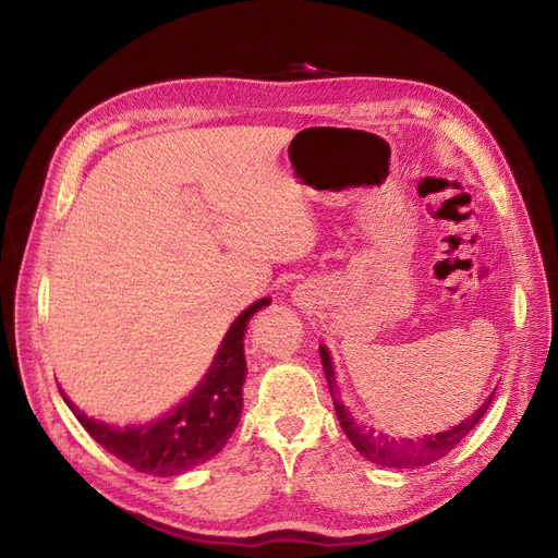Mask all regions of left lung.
Masks as SVG:
<instances>
[{"label":"left lung","mask_w":558,"mask_h":558,"mask_svg":"<svg viewBox=\"0 0 558 558\" xmlns=\"http://www.w3.org/2000/svg\"><path fill=\"white\" fill-rule=\"evenodd\" d=\"M320 361H323V369H325V379L329 386V395L333 401V408H337V417L341 422L343 433L350 437V441L354 444V449L369 462L381 464V466H392V469H417V466H426L439 458L447 456L449 451H453L458 444L469 435L471 428H475V424L485 417V413L489 411V403L494 399L496 392H492L487 397V401L482 403L473 415H469L462 424L451 426L449 430L444 433H435V435H424L417 439H408V437H395L388 433L377 430L375 426L363 424L359 420L352 417V413L341 403L339 399V386H337V377H333V365L329 359V352L325 345H320Z\"/></svg>","instance_id":"1"}]
</instances>
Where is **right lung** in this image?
<instances>
[{
    "label": "right lung",
    "mask_w": 558,
    "mask_h": 558,
    "mask_svg": "<svg viewBox=\"0 0 558 558\" xmlns=\"http://www.w3.org/2000/svg\"><path fill=\"white\" fill-rule=\"evenodd\" d=\"M269 303L259 299L233 320L199 386L150 424H105L81 413L64 395L62 399L100 447L132 469L161 477L189 471L225 449L240 422L246 379L244 331L251 316Z\"/></svg>",
    "instance_id": "1"
}]
</instances>
